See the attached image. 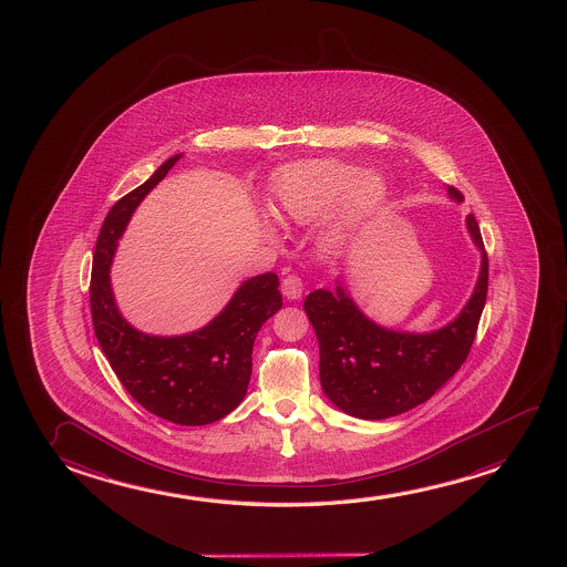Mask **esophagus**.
<instances>
[{
    "mask_svg": "<svg viewBox=\"0 0 567 567\" xmlns=\"http://www.w3.org/2000/svg\"><path fill=\"white\" fill-rule=\"evenodd\" d=\"M303 279L299 276H288L281 281V293L284 297H288L289 301H297L303 296Z\"/></svg>",
    "mask_w": 567,
    "mask_h": 567,
    "instance_id": "obj_1",
    "label": "esophagus"
}]
</instances>
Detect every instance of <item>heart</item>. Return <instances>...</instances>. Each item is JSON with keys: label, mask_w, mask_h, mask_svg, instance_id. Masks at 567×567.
Returning a JSON list of instances; mask_svg holds the SVG:
<instances>
[{"label": "heart", "mask_w": 567, "mask_h": 567, "mask_svg": "<svg viewBox=\"0 0 567 567\" xmlns=\"http://www.w3.org/2000/svg\"><path fill=\"white\" fill-rule=\"evenodd\" d=\"M386 186L377 173L340 159H309L281 168L274 183V216L289 224L307 225L332 216L322 239L338 247L383 204Z\"/></svg>", "instance_id": "obj_1"}]
</instances>
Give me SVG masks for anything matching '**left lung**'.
Returning a JSON list of instances; mask_svg holds the SVG:
<instances>
[{
    "instance_id": "obj_1",
    "label": "left lung",
    "mask_w": 567,
    "mask_h": 567,
    "mask_svg": "<svg viewBox=\"0 0 567 567\" xmlns=\"http://www.w3.org/2000/svg\"><path fill=\"white\" fill-rule=\"evenodd\" d=\"M447 192L463 202L453 186ZM466 229L482 258L478 281L458 317L439 330L417 334L381 327L361 312L340 284L334 293L315 289L305 299L319 340L320 386L346 414L359 420L404 414L430 400L468 358L486 305L487 255L472 214Z\"/></svg>"
}]
</instances>
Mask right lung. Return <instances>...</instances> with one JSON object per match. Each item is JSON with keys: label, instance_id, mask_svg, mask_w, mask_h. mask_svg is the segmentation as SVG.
<instances>
[{"label": "right lung", "instance_id": "1", "mask_svg": "<svg viewBox=\"0 0 567 567\" xmlns=\"http://www.w3.org/2000/svg\"><path fill=\"white\" fill-rule=\"evenodd\" d=\"M181 157L183 153L168 157L104 217L89 296L99 346L132 399L167 422L206 425L221 420L245 399L256 334L284 303L278 276L266 271L243 281L224 311L190 334H144L122 317L111 284L118 239L140 202Z\"/></svg>", "mask_w": 567, "mask_h": 567}]
</instances>
